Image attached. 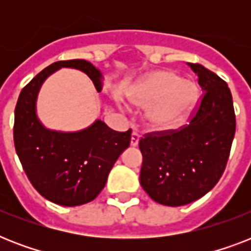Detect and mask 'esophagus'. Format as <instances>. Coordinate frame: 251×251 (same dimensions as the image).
I'll list each match as a JSON object with an SVG mask.
<instances>
[{"label":"esophagus","instance_id":"esophagus-1","mask_svg":"<svg viewBox=\"0 0 251 251\" xmlns=\"http://www.w3.org/2000/svg\"><path fill=\"white\" fill-rule=\"evenodd\" d=\"M138 142H139V133H137V131H133V133H131V141H130V146H131V147H137Z\"/></svg>","mask_w":251,"mask_h":251}]
</instances>
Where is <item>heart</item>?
I'll return each mask as SVG.
<instances>
[{
	"label": "heart",
	"instance_id": "obj_1",
	"mask_svg": "<svg viewBox=\"0 0 251 251\" xmlns=\"http://www.w3.org/2000/svg\"><path fill=\"white\" fill-rule=\"evenodd\" d=\"M198 95V86L193 80L181 79L169 70H156L131 87L129 100L138 108H149L146 120L151 129L165 131L185 122Z\"/></svg>",
	"mask_w": 251,
	"mask_h": 251
}]
</instances>
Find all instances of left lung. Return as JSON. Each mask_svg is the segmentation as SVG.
Masks as SVG:
<instances>
[{
	"instance_id": "left-lung-1",
	"label": "left lung",
	"mask_w": 251,
	"mask_h": 251,
	"mask_svg": "<svg viewBox=\"0 0 251 251\" xmlns=\"http://www.w3.org/2000/svg\"><path fill=\"white\" fill-rule=\"evenodd\" d=\"M198 75L203 95L189 125L141 138L142 187L164 206L178 207L202 198L226 169L236 131L228 84L199 64H187Z\"/></svg>"
}]
</instances>
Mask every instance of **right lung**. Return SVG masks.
<instances>
[{
  "label": "right lung",
  "mask_w": 251,
  "mask_h": 251,
  "mask_svg": "<svg viewBox=\"0 0 251 251\" xmlns=\"http://www.w3.org/2000/svg\"><path fill=\"white\" fill-rule=\"evenodd\" d=\"M61 68L83 72L101 91L102 74L88 61L49 65L19 95L14 145L25 175L40 195L60 206L74 207L94 201L104 189L110 169L130 146L131 130L114 131L101 120L72 133L47 129L36 114L37 94L45 79Z\"/></svg>",
  "instance_id": "obj_1"
}]
</instances>
